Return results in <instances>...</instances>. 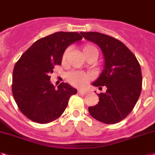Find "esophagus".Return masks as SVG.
Instances as JSON below:
<instances>
[{"label": "esophagus", "mask_w": 155, "mask_h": 155, "mask_svg": "<svg viewBox=\"0 0 155 155\" xmlns=\"http://www.w3.org/2000/svg\"><path fill=\"white\" fill-rule=\"evenodd\" d=\"M86 93V91L84 90H78V94H81V95H84Z\"/></svg>", "instance_id": "obj_1"}]
</instances>
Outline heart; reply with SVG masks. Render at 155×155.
<instances>
[{
  "instance_id": "heart-1",
  "label": "heart",
  "mask_w": 155,
  "mask_h": 155,
  "mask_svg": "<svg viewBox=\"0 0 155 155\" xmlns=\"http://www.w3.org/2000/svg\"><path fill=\"white\" fill-rule=\"evenodd\" d=\"M69 49H66L63 54L62 60L64 62L68 54ZM82 53L87 60L89 58H95V60L99 56V50L95 46L91 44H86L82 47ZM92 76L91 74L81 72V71H71L67 75V80L70 84L76 87H83L86 85L91 80Z\"/></svg>"
}]
</instances>
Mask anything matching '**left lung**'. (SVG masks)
<instances>
[{"label": "left lung", "mask_w": 155, "mask_h": 155, "mask_svg": "<svg viewBox=\"0 0 155 155\" xmlns=\"http://www.w3.org/2000/svg\"><path fill=\"white\" fill-rule=\"evenodd\" d=\"M80 33L99 45L105 60L104 71L92 84L100 90L105 87L106 91L97 94L99 103L89 107V113L106 124L119 123L131 112L141 94L140 64L130 49L112 36L96 32Z\"/></svg>", "instance_id": "8db88e82"}]
</instances>
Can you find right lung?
<instances>
[{"label":"right lung","instance_id":"right-lung-1","mask_svg":"<svg viewBox=\"0 0 155 155\" xmlns=\"http://www.w3.org/2000/svg\"><path fill=\"white\" fill-rule=\"evenodd\" d=\"M82 39L78 32H55L36 41L16 63L12 95L28 119L41 124L56 120L65 110L70 97L77 93L65 83L55 88L50 78L55 66L61 64L67 47Z\"/></svg>","mask_w":155,"mask_h":155}]
</instances>
